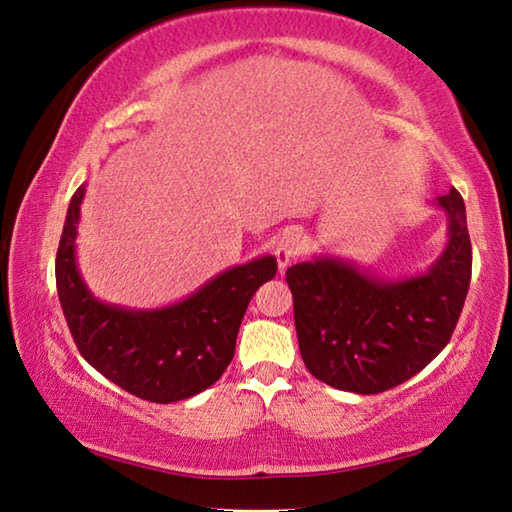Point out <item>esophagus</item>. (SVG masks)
I'll use <instances>...</instances> for the list:
<instances>
[{"instance_id":"esophagus-1","label":"esophagus","mask_w":512,"mask_h":512,"mask_svg":"<svg viewBox=\"0 0 512 512\" xmlns=\"http://www.w3.org/2000/svg\"><path fill=\"white\" fill-rule=\"evenodd\" d=\"M300 248H302V237L300 232L295 230H286L284 235L277 239L275 244V257H277V264H280V271L293 262V259L300 255Z\"/></svg>"}]
</instances>
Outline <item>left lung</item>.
I'll list each match as a JSON object with an SVG mask.
<instances>
[{
    "instance_id": "left-lung-1",
    "label": "left lung",
    "mask_w": 512,
    "mask_h": 512,
    "mask_svg": "<svg viewBox=\"0 0 512 512\" xmlns=\"http://www.w3.org/2000/svg\"><path fill=\"white\" fill-rule=\"evenodd\" d=\"M436 203L450 239L423 275L383 280L327 255L286 271L302 360L322 383L380 394L416 376L450 342L468 295L472 246L461 194L450 188Z\"/></svg>"
}]
</instances>
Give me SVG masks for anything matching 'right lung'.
Masks as SVG:
<instances>
[{
  "mask_svg": "<svg viewBox=\"0 0 512 512\" xmlns=\"http://www.w3.org/2000/svg\"><path fill=\"white\" fill-rule=\"evenodd\" d=\"M85 185L64 219L55 284L69 331L91 367L143 401L174 403L215 385L235 356L250 297L277 273L266 255L217 275L165 309L134 311L96 300L76 264V235Z\"/></svg>",
  "mask_w": 512,
  "mask_h": 512,
  "instance_id": "1",
  "label": "right lung"
}]
</instances>
